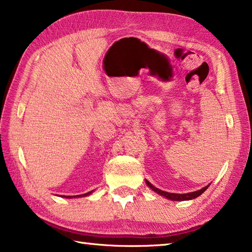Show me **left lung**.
Wrapping results in <instances>:
<instances>
[{"instance_id": "8db88e82", "label": "left lung", "mask_w": 252, "mask_h": 252, "mask_svg": "<svg viewBox=\"0 0 252 252\" xmlns=\"http://www.w3.org/2000/svg\"><path fill=\"white\" fill-rule=\"evenodd\" d=\"M146 183L147 186L150 188L151 190L155 191V192H157L158 194L162 195V197L167 198L169 200H172V201H187V200H192V199H195L198 198L199 195H201L204 191H206L208 189V187L210 185H208L207 187L202 188V189L200 190H197V191H193V192H189V193H171V192H167V191H163V190H160L158 189V188H156L153 185H151L150 182H149L148 180H146Z\"/></svg>"}]
</instances>
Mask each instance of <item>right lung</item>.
<instances>
[{"label":"right lung","mask_w":252,"mask_h":252,"mask_svg":"<svg viewBox=\"0 0 252 252\" xmlns=\"http://www.w3.org/2000/svg\"><path fill=\"white\" fill-rule=\"evenodd\" d=\"M93 192V190L92 191H90V192H88V193H84V194H80V195H64V198H67V199H71V198H82V197H87V195H89V194H91Z\"/></svg>","instance_id":"add662e5"}]
</instances>
